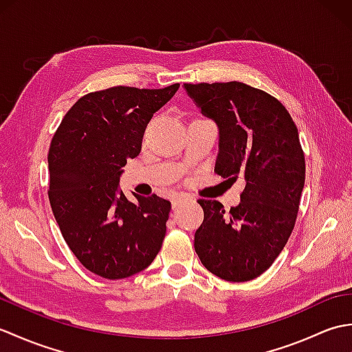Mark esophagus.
Returning <instances> with one entry per match:
<instances>
[{"instance_id":"34e87169","label":"esophagus","mask_w":352,"mask_h":352,"mask_svg":"<svg viewBox=\"0 0 352 352\" xmlns=\"http://www.w3.org/2000/svg\"><path fill=\"white\" fill-rule=\"evenodd\" d=\"M188 201H190V197H188V195L174 197V198H172V208H177L178 206H182L183 203H188Z\"/></svg>"}]
</instances>
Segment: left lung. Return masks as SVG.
Returning <instances> with one entry per match:
<instances>
[{"instance_id": "left-lung-1", "label": "left lung", "mask_w": 352, "mask_h": 352, "mask_svg": "<svg viewBox=\"0 0 352 352\" xmlns=\"http://www.w3.org/2000/svg\"><path fill=\"white\" fill-rule=\"evenodd\" d=\"M184 91L219 130L214 170L242 177L241 203L198 199L204 221L195 233V251L222 280L257 278L274 263L295 227L305 180L298 129L283 104L241 81L184 83Z\"/></svg>"}]
</instances>
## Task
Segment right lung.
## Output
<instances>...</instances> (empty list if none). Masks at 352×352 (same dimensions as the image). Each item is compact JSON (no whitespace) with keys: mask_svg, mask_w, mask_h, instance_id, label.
Returning <instances> with one entry per match:
<instances>
[{"mask_svg":"<svg viewBox=\"0 0 352 352\" xmlns=\"http://www.w3.org/2000/svg\"><path fill=\"white\" fill-rule=\"evenodd\" d=\"M180 85L116 86L74 104L51 140L50 204L80 263L109 280L144 271L159 254L170 203L157 195L129 201L119 189L126 160L138 157L153 115Z\"/></svg>","mask_w":352,"mask_h":352,"instance_id":"1","label":"right lung"}]
</instances>
